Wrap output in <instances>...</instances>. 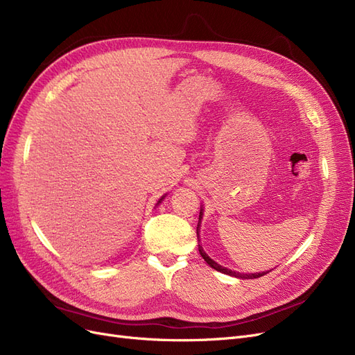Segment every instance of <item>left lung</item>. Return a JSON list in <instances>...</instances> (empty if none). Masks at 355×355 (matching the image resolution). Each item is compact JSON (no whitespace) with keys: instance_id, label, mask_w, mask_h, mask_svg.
I'll return each mask as SVG.
<instances>
[{"instance_id":"8db88e82","label":"left lung","mask_w":355,"mask_h":355,"mask_svg":"<svg viewBox=\"0 0 355 355\" xmlns=\"http://www.w3.org/2000/svg\"><path fill=\"white\" fill-rule=\"evenodd\" d=\"M200 220H201V211H200V218H198V225H197V234H198V228H200ZM198 250H200V254H201V257L204 261H206L213 270H216V271H219V272H223V274H228V275H232V277H239V278H259V277H262V275H265L266 272H259V274H240V272H235V271H231V270H228V268H225V266H220L219 263H216L214 262L213 259H210V257L206 254V252L202 250V247L198 244Z\"/></svg>"}]
</instances>
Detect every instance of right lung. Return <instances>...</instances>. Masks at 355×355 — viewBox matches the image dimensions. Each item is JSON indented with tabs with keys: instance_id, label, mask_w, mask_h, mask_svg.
Returning a JSON list of instances; mask_svg holds the SVG:
<instances>
[{
	"instance_id": "right-lung-1",
	"label": "right lung",
	"mask_w": 355,
	"mask_h": 355,
	"mask_svg": "<svg viewBox=\"0 0 355 355\" xmlns=\"http://www.w3.org/2000/svg\"><path fill=\"white\" fill-rule=\"evenodd\" d=\"M161 200H163V198H159V201H161ZM159 201H158V202H159Z\"/></svg>"
}]
</instances>
